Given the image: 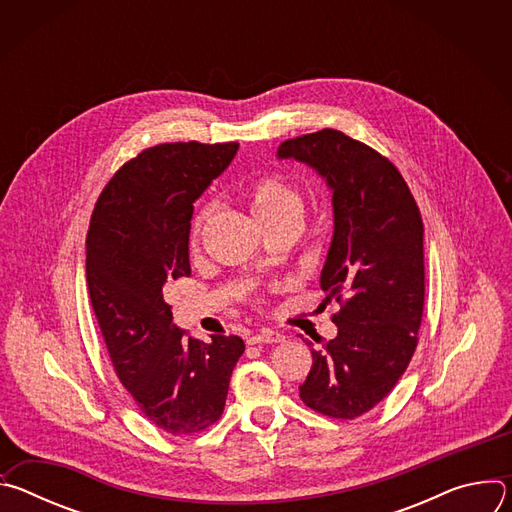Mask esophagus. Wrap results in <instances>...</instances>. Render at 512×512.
I'll return each instance as SVG.
<instances>
[{
  "instance_id": "obj_1",
  "label": "esophagus",
  "mask_w": 512,
  "mask_h": 512,
  "mask_svg": "<svg viewBox=\"0 0 512 512\" xmlns=\"http://www.w3.org/2000/svg\"><path fill=\"white\" fill-rule=\"evenodd\" d=\"M283 340H285V336L279 330H269V328H263L257 334H251L247 338L249 344H277V342H283Z\"/></svg>"
}]
</instances>
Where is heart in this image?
Returning <instances> with one entry per match:
<instances>
[{"label": "heart", "instance_id": "b5f03b06", "mask_svg": "<svg viewBox=\"0 0 512 512\" xmlns=\"http://www.w3.org/2000/svg\"><path fill=\"white\" fill-rule=\"evenodd\" d=\"M249 210L259 227L279 221H300L304 212L302 196L279 178H259L245 188Z\"/></svg>", "mask_w": 512, "mask_h": 512}]
</instances>
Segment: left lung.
Returning a JSON list of instances; mask_svg holds the SVG:
<instances>
[{
  "mask_svg": "<svg viewBox=\"0 0 512 512\" xmlns=\"http://www.w3.org/2000/svg\"><path fill=\"white\" fill-rule=\"evenodd\" d=\"M312 168L332 192L334 233L320 287L342 308L336 338L312 350L300 387L318 413L354 419L397 385L417 346L423 314V223L399 170L369 145L322 129L277 148ZM312 344V342H308Z\"/></svg>",
  "mask_w": 512,
  "mask_h": 512,
  "instance_id": "1",
  "label": "left lung"
}]
</instances>
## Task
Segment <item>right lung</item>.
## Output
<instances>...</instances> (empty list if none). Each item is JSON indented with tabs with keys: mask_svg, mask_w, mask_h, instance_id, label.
<instances>
[{
	"mask_svg": "<svg viewBox=\"0 0 512 512\" xmlns=\"http://www.w3.org/2000/svg\"><path fill=\"white\" fill-rule=\"evenodd\" d=\"M239 143H162L105 186L87 237V281L111 362L137 407L186 435L223 415L245 350L239 336L184 338L164 289L190 275L194 202L237 156Z\"/></svg>",
	"mask_w": 512,
	"mask_h": 512,
	"instance_id": "1",
	"label": "right lung"
}]
</instances>
